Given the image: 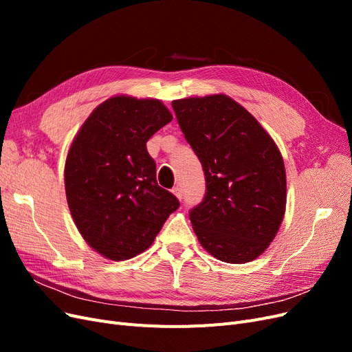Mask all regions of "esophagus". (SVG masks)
<instances>
[{
  "instance_id": "obj_1",
  "label": "esophagus",
  "mask_w": 352,
  "mask_h": 352,
  "mask_svg": "<svg viewBox=\"0 0 352 352\" xmlns=\"http://www.w3.org/2000/svg\"><path fill=\"white\" fill-rule=\"evenodd\" d=\"M172 192H173L179 199H182V197H184V190H182V188H180V186H175V188L172 189Z\"/></svg>"
}]
</instances>
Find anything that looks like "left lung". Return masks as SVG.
<instances>
[{"instance_id":"1","label":"left lung","mask_w":352,"mask_h":352,"mask_svg":"<svg viewBox=\"0 0 352 352\" xmlns=\"http://www.w3.org/2000/svg\"><path fill=\"white\" fill-rule=\"evenodd\" d=\"M206 175V195L189 211L199 243L220 261L242 264L274 239L286 207L283 158L255 117L226 95L172 102Z\"/></svg>"}]
</instances>
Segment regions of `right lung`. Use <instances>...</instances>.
Masks as SVG:
<instances>
[{
    "label": "right lung",
    "instance_id": "add662e5",
    "mask_svg": "<svg viewBox=\"0 0 352 352\" xmlns=\"http://www.w3.org/2000/svg\"><path fill=\"white\" fill-rule=\"evenodd\" d=\"M172 119L162 101L119 95L100 104L72 142L67 204L83 239L105 258L129 260L150 248L179 208L158 186L146 151L148 140Z\"/></svg>",
    "mask_w": 352,
    "mask_h": 352
}]
</instances>
